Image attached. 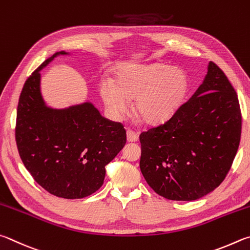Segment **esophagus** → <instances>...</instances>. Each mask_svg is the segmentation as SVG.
I'll list each match as a JSON object with an SVG mask.
<instances>
[{"mask_svg": "<svg viewBox=\"0 0 250 250\" xmlns=\"http://www.w3.org/2000/svg\"><path fill=\"white\" fill-rule=\"evenodd\" d=\"M126 135H127V142H136L138 138V135L132 129H127Z\"/></svg>", "mask_w": 250, "mask_h": 250, "instance_id": "34e87169", "label": "esophagus"}]
</instances>
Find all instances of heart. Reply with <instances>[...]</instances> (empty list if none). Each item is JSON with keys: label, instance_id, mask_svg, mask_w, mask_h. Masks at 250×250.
I'll return each mask as SVG.
<instances>
[{"label": "heart", "instance_id": "1", "mask_svg": "<svg viewBox=\"0 0 250 250\" xmlns=\"http://www.w3.org/2000/svg\"><path fill=\"white\" fill-rule=\"evenodd\" d=\"M189 81L183 70L151 64L126 70L117 82L103 79L100 94L107 112L115 120L127 113L135 99V109L147 123L159 124L174 115L185 100Z\"/></svg>", "mask_w": 250, "mask_h": 250}]
</instances>
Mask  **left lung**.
Returning a JSON list of instances; mask_svg holds the SVG:
<instances>
[{
	"label": "left lung",
	"mask_w": 250,
	"mask_h": 250,
	"mask_svg": "<svg viewBox=\"0 0 250 250\" xmlns=\"http://www.w3.org/2000/svg\"><path fill=\"white\" fill-rule=\"evenodd\" d=\"M240 134L237 93L211 61L192 98L168 121L141 134V171L151 189L166 199L198 200L224 181Z\"/></svg>",
	"instance_id": "left-lung-1"
}]
</instances>
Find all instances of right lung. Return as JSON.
Segmentation results:
<instances>
[{
  "mask_svg": "<svg viewBox=\"0 0 250 250\" xmlns=\"http://www.w3.org/2000/svg\"><path fill=\"white\" fill-rule=\"evenodd\" d=\"M59 51L35 70L21 90L15 139L25 168L50 194L82 199L102 187L105 166L126 144L121 123L101 115L90 102L68 108L48 107L41 92L39 71Z\"/></svg>",
  "mask_w": 250,
  "mask_h": 250,
  "instance_id": "obj_1",
  "label": "right lung"
}]
</instances>
